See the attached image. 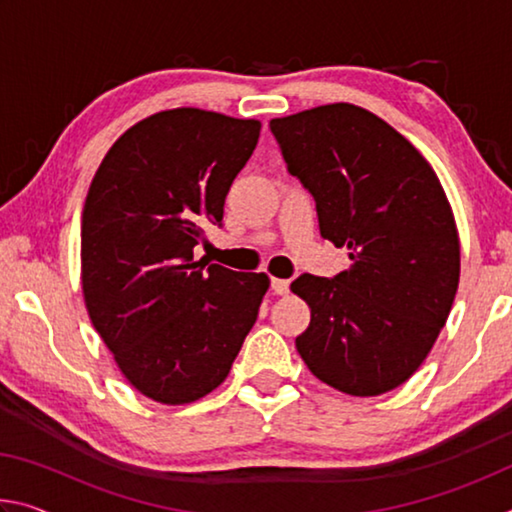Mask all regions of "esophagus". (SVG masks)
<instances>
[{"label":"esophagus","instance_id":"34e87169","mask_svg":"<svg viewBox=\"0 0 512 512\" xmlns=\"http://www.w3.org/2000/svg\"><path fill=\"white\" fill-rule=\"evenodd\" d=\"M271 289L277 293V296H287L289 280H282V277H271Z\"/></svg>","mask_w":512,"mask_h":512}]
</instances>
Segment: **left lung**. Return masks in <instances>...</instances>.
Wrapping results in <instances>:
<instances>
[{
    "mask_svg": "<svg viewBox=\"0 0 512 512\" xmlns=\"http://www.w3.org/2000/svg\"><path fill=\"white\" fill-rule=\"evenodd\" d=\"M271 133L314 196L320 235L352 259L334 277L291 282L311 309L300 357L341 393L393 391L427 359L458 289L461 246L445 189L409 140L352 103L271 119Z\"/></svg>",
    "mask_w": 512,
    "mask_h": 512,
    "instance_id": "1",
    "label": "left lung"
}]
</instances>
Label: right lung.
<instances>
[{
  "label": "right lung",
  "mask_w": 512,
  "mask_h": 512,
  "mask_svg": "<svg viewBox=\"0 0 512 512\" xmlns=\"http://www.w3.org/2000/svg\"><path fill=\"white\" fill-rule=\"evenodd\" d=\"M262 124L164 110L112 144L81 223L83 296L124 377L162 404H189L228 377L257 320L268 275L196 262L223 225L232 180Z\"/></svg>",
  "instance_id": "add662e5"
}]
</instances>
